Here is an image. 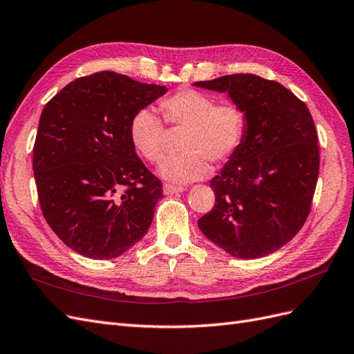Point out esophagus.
Here are the masks:
<instances>
[{
	"mask_svg": "<svg viewBox=\"0 0 354 354\" xmlns=\"http://www.w3.org/2000/svg\"><path fill=\"white\" fill-rule=\"evenodd\" d=\"M185 187H180V186H173L169 183H165L164 185V194L165 195H174V194H178V192H183Z\"/></svg>",
	"mask_w": 354,
	"mask_h": 354,
	"instance_id": "obj_1",
	"label": "esophagus"
}]
</instances>
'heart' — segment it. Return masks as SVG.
<instances>
[{
	"label": "heart",
	"mask_w": 354,
	"mask_h": 354,
	"mask_svg": "<svg viewBox=\"0 0 354 354\" xmlns=\"http://www.w3.org/2000/svg\"><path fill=\"white\" fill-rule=\"evenodd\" d=\"M164 121L183 130L178 147L183 151L160 167L162 176L174 183H189L209 174V162L221 165L238 152L246 116L239 104L218 102L194 88L180 90L159 103ZM133 147L147 162L159 164L165 156V127L151 108H140L130 121Z\"/></svg>",
	"instance_id": "obj_1"
}]
</instances>
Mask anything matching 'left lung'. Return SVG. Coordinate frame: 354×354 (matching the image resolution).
Returning a JSON list of instances; mask_svg holds the SVG:
<instances>
[{
	"instance_id": "obj_1",
	"label": "left lung",
	"mask_w": 354,
	"mask_h": 354,
	"mask_svg": "<svg viewBox=\"0 0 354 354\" xmlns=\"http://www.w3.org/2000/svg\"><path fill=\"white\" fill-rule=\"evenodd\" d=\"M194 85L227 91L246 116L241 147L211 180L216 205L198 226L238 259L269 255L295 236L312 209L320 162L313 118L282 84L252 73Z\"/></svg>"
}]
</instances>
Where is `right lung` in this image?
I'll list each match as a JSON object with an SVG mask.
<instances>
[{
	"instance_id": "obj_1",
	"label": "right lung",
	"mask_w": 354,
	"mask_h": 354,
	"mask_svg": "<svg viewBox=\"0 0 354 354\" xmlns=\"http://www.w3.org/2000/svg\"><path fill=\"white\" fill-rule=\"evenodd\" d=\"M167 91L112 71L69 82L42 109L34 168L42 216L71 250L120 257L151 226L162 183L130 140V121Z\"/></svg>"
}]
</instances>
